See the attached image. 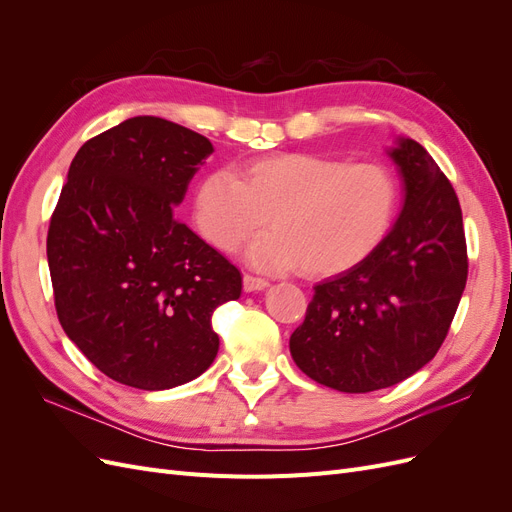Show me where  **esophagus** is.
I'll return each instance as SVG.
<instances>
[{
	"mask_svg": "<svg viewBox=\"0 0 512 512\" xmlns=\"http://www.w3.org/2000/svg\"><path fill=\"white\" fill-rule=\"evenodd\" d=\"M269 286V282L265 280V277H258V275H250L245 273L243 275V288L245 292H256V290H265Z\"/></svg>",
	"mask_w": 512,
	"mask_h": 512,
	"instance_id": "34e87169",
	"label": "esophagus"
}]
</instances>
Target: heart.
<instances>
[{
	"instance_id": "obj_1",
	"label": "heart",
	"mask_w": 512,
	"mask_h": 512,
	"mask_svg": "<svg viewBox=\"0 0 512 512\" xmlns=\"http://www.w3.org/2000/svg\"><path fill=\"white\" fill-rule=\"evenodd\" d=\"M399 205L397 179L376 162L350 164L318 153H273L215 170L194 190V224L215 250L232 252L269 224L247 250L260 269L312 277L344 273L374 254Z\"/></svg>"
}]
</instances>
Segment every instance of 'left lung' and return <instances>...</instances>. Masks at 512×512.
I'll return each mask as SVG.
<instances>
[{
  "label": "left lung",
  "mask_w": 512,
  "mask_h": 512,
  "mask_svg": "<svg viewBox=\"0 0 512 512\" xmlns=\"http://www.w3.org/2000/svg\"><path fill=\"white\" fill-rule=\"evenodd\" d=\"M404 207L378 250L314 286L290 354L305 376L342 393L410 378L446 339L468 280V247L451 181L423 145L389 151Z\"/></svg>",
  "instance_id": "obj_1"
}]
</instances>
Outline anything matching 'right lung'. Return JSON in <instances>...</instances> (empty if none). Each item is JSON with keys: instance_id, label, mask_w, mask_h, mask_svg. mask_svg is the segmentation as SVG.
Masks as SVG:
<instances>
[{"instance_id": "add662e5", "label": "right lung", "mask_w": 512, "mask_h": 512, "mask_svg": "<svg viewBox=\"0 0 512 512\" xmlns=\"http://www.w3.org/2000/svg\"><path fill=\"white\" fill-rule=\"evenodd\" d=\"M211 153L203 134L143 115L70 164L46 237L57 318L119 384L164 391L203 374L215 307L241 297L239 269L175 218Z\"/></svg>"}]
</instances>
